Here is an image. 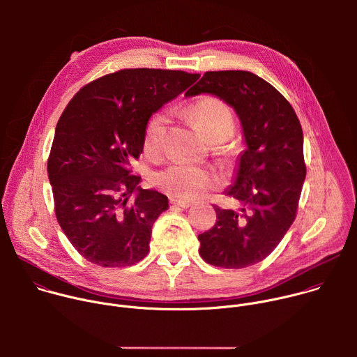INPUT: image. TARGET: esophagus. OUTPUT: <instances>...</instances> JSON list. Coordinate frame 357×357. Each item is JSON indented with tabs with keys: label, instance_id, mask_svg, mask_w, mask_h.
Masks as SVG:
<instances>
[{
	"label": "esophagus",
	"instance_id": "1",
	"mask_svg": "<svg viewBox=\"0 0 357 357\" xmlns=\"http://www.w3.org/2000/svg\"><path fill=\"white\" fill-rule=\"evenodd\" d=\"M171 203L175 206H179L182 209H188L192 206V202H188V200H178V199H171Z\"/></svg>",
	"mask_w": 357,
	"mask_h": 357
}]
</instances>
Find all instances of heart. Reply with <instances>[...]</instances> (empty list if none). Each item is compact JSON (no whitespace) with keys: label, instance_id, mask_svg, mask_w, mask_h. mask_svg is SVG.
Returning <instances> with one entry per match:
<instances>
[{"label":"heart","instance_id":"obj_1","mask_svg":"<svg viewBox=\"0 0 357 357\" xmlns=\"http://www.w3.org/2000/svg\"><path fill=\"white\" fill-rule=\"evenodd\" d=\"M188 116L200 134L209 142L226 141L234 131V116L227 105L216 97H202L188 107ZM168 116H151L144 132V151L149 157H158L164 146ZM152 185L179 200H193L216 188L219 181L209 171L185 164L172 165L152 175Z\"/></svg>","mask_w":357,"mask_h":357}]
</instances>
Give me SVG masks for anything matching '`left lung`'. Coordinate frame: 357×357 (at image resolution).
I'll use <instances>...</instances> for the list:
<instances>
[{
	"label": "left lung",
	"mask_w": 357,
	"mask_h": 357,
	"mask_svg": "<svg viewBox=\"0 0 357 357\" xmlns=\"http://www.w3.org/2000/svg\"><path fill=\"white\" fill-rule=\"evenodd\" d=\"M200 93L234 109L247 146L226 189L241 208L213 206L218 220L199 234V254L215 267L244 268L270 256L295 220L307 175L303 134L288 100L251 72H206L185 96Z\"/></svg>",
	"instance_id": "1"
}]
</instances>
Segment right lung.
<instances>
[{"instance_id":"right-lung-1","label":"right lung","mask_w":357,"mask_h":357,"mask_svg":"<svg viewBox=\"0 0 357 357\" xmlns=\"http://www.w3.org/2000/svg\"><path fill=\"white\" fill-rule=\"evenodd\" d=\"M200 75L123 69L83 86L62 113L47 160L55 213L87 261L128 267L149 251L152 225L168 197L141 189L130 162L144 148L149 117Z\"/></svg>"}]
</instances>
